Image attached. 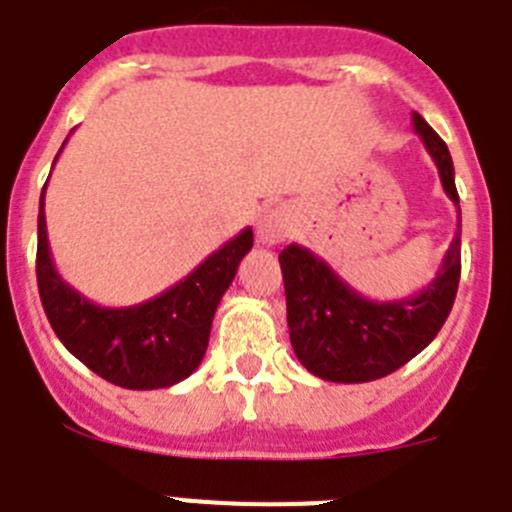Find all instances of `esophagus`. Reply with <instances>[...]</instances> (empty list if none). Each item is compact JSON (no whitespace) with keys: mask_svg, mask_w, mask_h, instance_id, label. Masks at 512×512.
Wrapping results in <instances>:
<instances>
[{"mask_svg":"<svg viewBox=\"0 0 512 512\" xmlns=\"http://www.w3.org/2000/svg\"><path fill=\"white\" fill-rule=\"evenodd\" d=\"M289 233H292V212L284 205L269 207L259 217L256 235H259V243H264V246H277Z\"/></svg>","mask_w":512,"mask_h":512,"instance_id":"34e87169","label":"esophagus"}]
</instances>
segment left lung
Segmentation results:
<instances>
[{
    "label": "left lung",
    "instance_id": "8db88e82",
    "mask_svg": "<svg viewBox=\"0 0 512 512\" xmlns=\"http://www.w3.org/2000/svg\"><path fill=\"white\" fill-rule=\"evenodd\" d=\"M413 125L436 164L443 192L459 210L449 148L418 112H413ZM279 264L289 341L300 364L325 382H374L408 364L443 328L459 289L461 238L451 241L428 287L392 302L366 300L320 256L297 243L279 253Z\"/></svg>",
    "mask_w": 512,
    "mask_h": 512
}]
</instances>
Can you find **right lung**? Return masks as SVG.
I'll use <instances>...</instances> for the list:
<instances>
[{
  "label": "right lung",
  "mask_w": 512,
  "mask_h": 512,
  "mask_svg": "<svg viewBox=\"0 0 512 512\" xmlns=\"http://www.w3.org/2000/svg\"><path fill=\"white\" fill-rule=\"evenodd\" d=\"M251 246L253 230L246 228L161 295L130 307L94 305L56 271L43 187L35 259L40 302L63 346L94 374L125 390L171 387L205 359L217 305Z\"/></svg>",
  "instance_id": "1"
}]
</instances>
